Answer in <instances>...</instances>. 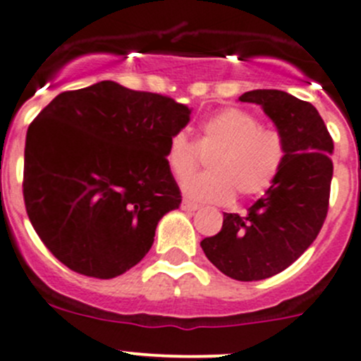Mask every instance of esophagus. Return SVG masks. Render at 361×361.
<instances>
[{"label": "esophagus", "mask_w": 361, "mask_h": 361, "mask_svg": "<svg viewBox=\"0 0 361 361\" xmlns=\"http://www.w3.org/2000/svg\"><path fill=\"white\" fill-rule=\"evenodd\" d=\"M182 208H184V210H188V212H195V210H198V205H196V203H192V202H189V200H184V202H182Z\"/></svg>", "instance_id": "34e87169"}]
</instances>
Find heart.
<instances>
[{
  "instance_id": "1",
  "label": "heart",
  "mask_w": 361,
  "mask_h": 361,
  "mask_svg": "<svg viewBox=\"0 0 361 361\" xmlns=\"http://www.w3.org/2000/svg\"><path fill=\"white\" fill-rule=\"evenodd\" d=\"M210 172L182 184L184 192L198 202L226 203L261 196L280 176L287 158L285 139L278 130L262 128L252 114L226 107L205 118L198 126L196 142L185 132H176L166 144L165 159L177 179L191 176L207 156Z\"/></svg>"
}]
</instances>
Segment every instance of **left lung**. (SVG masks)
Returning a JSON list of instances; mask_svg holds the SVG:
<instances>
[{
  "mask_svg": "<svg viewBox=\"0 0 361 361\" xmlns=\"http://www.w3.org/2000/svg\"><path fill=\"white\" fill-rule=\"evenodd\" d=\"M285 139L280 176L247 215L224 214L221 231L202 241L219 271L238 281L274 276L317 240L329 212L334 140L313 104L281 90L245 92Z\"/></svg>",
  "mask_w": 361,
  "mask_h": 361,
  "instance_id": "1",
  "label": "left lung"
}]
</instances>
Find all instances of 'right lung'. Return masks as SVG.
I'll list each match as a JSON object with an SVG mask.
<instances>
[{"mask_svg":"<svg viewBox=\"0 0 361 361\" xmlns=\"http://www.w3.org/2000/svg\"><path fill=\"white\" fill-rule=\"evenodd\" d=\"M191 109L114 81L62 92L27 128L25 212L44 247L85 276L142 261L182 198L165 153Z\"/></svg>","mask_w":361,"mask_h":361,"instance_id":"obj_1","label":"right lung"}]
</instances>
